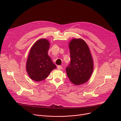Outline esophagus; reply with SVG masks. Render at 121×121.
Instances as JSON below:
<instances>
[{
  "label": "esophagus",
  "instance_id": "34e87169",
  "mask_svg": "<svg viewBox=\"0 0 121 121\" xmlns=\"http://www.w3.org/2000/svg\"><path fill=\"white\" fill-rule=\"evenodd\" d=\"M57 68H58V69L61 70V69L62 68V66L61 65H58L57 66Z\"/></svg>",
  "mask_w": 121,
  "mask_h": 121
}]
</instances>
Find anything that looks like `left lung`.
Segmentation results:
<instances>
[{
    "instance_id": "8db88e82",
    "label": "left lung",
    "mask_w": 121,
    "mask_h": 121,
    "mask_svg": "<svg viewBox=\"0 0 121 121\" xmlns=\"http://www.w3.org/2000/svg\"><path fill=\"white\" fill-rule=\"evenodd\" d=\"M71 62L66 72L70 81L75 85L87 82L92 74L93 60L90 48L80 38L72 39L69 43Z\"/></svg>"
}]
</instances>
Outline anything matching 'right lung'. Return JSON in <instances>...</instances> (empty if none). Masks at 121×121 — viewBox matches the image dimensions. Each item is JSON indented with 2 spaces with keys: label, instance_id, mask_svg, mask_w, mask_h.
Instances as JSON below:
<instances>
[{
  "label": "right lung",
  "instance_id": "add662e5",
  "mask_svg": "<svg viewBox=\"0 0 121 121\" xmlns=\"http://www.w3.org/2000/svg\"><path fill=\"white\" fill-rule=\"evenodd\" d=\"M50 43L46 39L38 40L32 46L27 58L26 68L30 78L35 81H41L48 77L55 68L48 55Z\"/></svg>",
  "mask_w": 121,
  "mask_h": 121
}]
</instances>
